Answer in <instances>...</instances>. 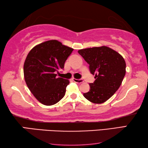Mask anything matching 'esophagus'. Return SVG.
<instances>
[{"label": "esophagus", "instance_id": "obj_1", "mask_svg": "<svg viewBox=\"0 0 148 148\" xmlns=\"http://www.w3.org/2000/svg\"><path fill=\"white\" fill-rule=\"evenodd\" d=\"M72 80L75 82V83H77V84H81L83 82V79H76V78H73Z\"/></svg>", "mask_w": 148, "mask_h": 148}]
</instances>
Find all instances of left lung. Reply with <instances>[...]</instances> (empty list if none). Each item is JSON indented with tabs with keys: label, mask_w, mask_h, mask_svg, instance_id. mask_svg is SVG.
Returning a JSON list of instances; mask_svg holds the SVG:
<instances>
[{
	"label": "left lung",
	"mask_w": 148,
	"mask_h": 148,
	"mask_svg": "<svg viewBox=\"0 0 148 148\" xmlns=\"http://www.w3.org/2000/svg\"><path fill=\"white\" fill-rule=\"evenodd\" d=\"M78 53L89 64L90 72L95 75L93 83L85 98L95 104L106 102L121 86L126 72V63L121 55L106 46L80 49Z\"/></svg>",
	"instance_id": "1"
}]
</instances>
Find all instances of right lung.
<instances>
[{"label":"right lung","instance_id":"1","mask_svg":"<svg viewBox=\"0 0 148 148\" xmlns=\"http://www.w3.org/2000/svg\"><path fill=\"white\" fill-rule=\"evenodd\" d=\"M74 49L52 40L34 47L23 66L27 86L38 101L51 106L63 98L68 79L57 77L56 72L64 69V62Z\"/></svg>","mask_w":148,"mask_h":148}]
</instances>
